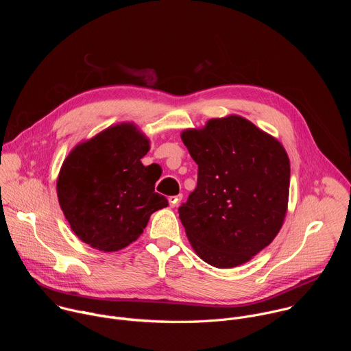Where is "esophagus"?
Instances as JSON below:
<instances>
[{
  "label": "esophagus",
  "instance_id": "1",
  "mask_svg": "<svg viewBox=\"0 0 351 351\" xmlns=\"http://www.w3.org/2000/svg\"><path fill=\"white\" fill-rule=\"evenodd\" d=\"M182 194H178V195H171L169 197V204H171V207H176L179 203H180V199H182Z\"/></svg>",
  "mask_w": 351,
  "mask_h": 351
}]
</instances>
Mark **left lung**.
<instances>
[{"instance_id": "1", "label": "left lung", "mask_w": 351, "mask_h": 351, "mask_svg": "<svg viewBox=\"0 0 351 351\" xmlns=\"http://www.w3.org/2000/svg\"><path fill=\"white\" fill-rule=\"evenodd\" d=\"M198 165L197 187L179 218L197 256L217 268L252 260L282 228L290 186L283 145L230 115L180 134Z\"/></svg>"}]
</instances>
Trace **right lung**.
<instances>
[{"instance_id": "right-lung-1", "label": "right lung", "mask_w": 351, "mask_h": 351, "mask_svg": "<svg viewBox=\"0 0 351 351\" xmlns=\"http://www.w3.org/2000/svg\"><path fill=\"white\" fill-rule=\"evenodd\" d=\"M148 149V138L133 123H119L66 157L57 180L58 202L82 241L118 252L137 240L149 215L168 206L156 193L160 175L140 161Z\"/></svg>"}]
</instances>
